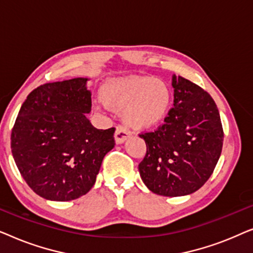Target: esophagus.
<instances>
[{"label":"esophagus","mask_w":253,"mask_h":253,"mask_svg":"<svg viewBox=\"0 0 253 253\" xmlns=\"http://www.w3.org/2000/svg\"><path fill=\"white\" fill-rule=\"evenodd\" d=\"M131 136V131L126 126H119L115 130V141L116 144H122Z\"/></svg>","instance_id":"1"}]
</instances>
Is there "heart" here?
Returning a JSON list of instances; mask_svg holds the SVG:
<instances>
[{
	"label": "heart",
	"instance_id": "heart-1",
	"mask_svg": "<svg viewBox=\"0 0 253 253\" xmlns=\"http://www.w3.org/2000/svg\"><path fill=\"white\" fill-rule=\"evenodd\" d=\"M106 106L124 109V120L137 129L160 124L171 105V91L165 82L133 77L108 83L101 89Z\"/></svg>",
	"mask_w": 253,
	"mask_h": 253
}]
</instances>
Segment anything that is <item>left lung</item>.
<instances>
[{
    "label": "left lung",
    "mask_w": 253,
    "mask_h": 253,
    "mask_svg": "<svg viewBox=\"0 0 253 253\" xmlns=\"http://www.w3.org/2000/svg\"><path fill=\"white\" fill-rule=\"evenodd\" d=\"M174 107L165 123L139 136L146 154L138 166L152 192L166 197L197 191L213 174L223 144L219 110L209 93L188 79L172 76Z\"/></svg>",
    "instance_id": "1"
}]
</instances>
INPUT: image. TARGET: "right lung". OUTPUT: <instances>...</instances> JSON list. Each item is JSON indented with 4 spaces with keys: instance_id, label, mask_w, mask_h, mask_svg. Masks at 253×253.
<instances>
[{
    "instance_id": "1",
    "label": "right lung",
    "mask_w": 253,
    "mask_h": 253,
    "mask_svg": "<svg viewBox=\"0 0 253 253\" xmlns=\"http://www.w3.org/2000/svg\"><path fill=\"white\" fill-rule=\"evenodd\" d=\"M87 78L47 83L20 107L11 132V152L27 185L48 200L69 202L94 185L102 160L115 140V127L89 122Z\"/></svg>"
}]
</instances>
